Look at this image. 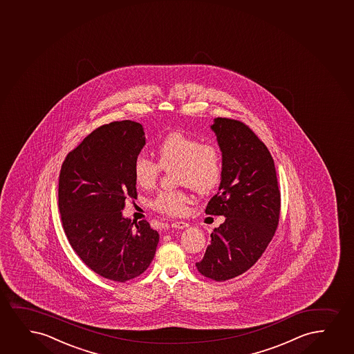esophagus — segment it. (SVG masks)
I'll use <instances>...</instances> for the list:
<instances>
[{
  "label": "esophagus",
  "instance_id": "esophagus-1",
  "mask_svg": "<svg viewBox=\"0 0 354 354\" xmlns=\"http://www.w3.org/2000/svg\"><path fill=\"white\" fill-rule=\"evenodd\" d=\"M171 227H175V229H186V227H189V224L183 222V221H179V222L171 223Z\"/></svg>",
  "mask_w": 354,
  "mask_h": 354
}]
</instances>
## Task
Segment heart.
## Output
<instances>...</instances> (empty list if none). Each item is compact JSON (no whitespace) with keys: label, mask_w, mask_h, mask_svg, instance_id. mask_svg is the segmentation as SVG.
<instances>
[{"label":"heart","mask_w":354,"mask_h":354,"mask_svg":"<svg viewBox=\"0 0 354 354\" xmlns=\"http://www.w3.org/2000/svg\"><path fill=\"white\" fill-rule=\"evenodd\" d=\"M158 163L140 155L133 162V176L142 187H151L165 171L178 168L180 185L192 188L199 194H209L218 187L223 178L222 155L217 147L203 145L189 136L174 132L167 136L156 148ZM189 196L183 191H168L153 201V209L162 214L178 216L186 212Z\"/></svg>","instance_id":"1"}]
</instances>
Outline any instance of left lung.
Here are the masks:
<instances>
[{"mask_svg": "<svg viewBox=\"0 0 354 354\" xmlns=\"http://www.w3.org/2000/svg\"><path fill=\"white\" fill-rule=\"evenodd\" d=\"M211 130L222 151L223 178L206 214L224 216L196 266L216 281L248 271L274 236L280 192L274 161L266 145L239 120L214 118Z\"/></svg>", "mask_w": 354, "mask_h": 354, "instance_id": "1", "label": "left lung"}]
</instances>
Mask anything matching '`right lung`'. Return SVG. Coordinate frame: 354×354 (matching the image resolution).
Instances as JSON below:
<instances>
[{
	"label": "right lung",
	"instance_id": "add662e5",
	"mask_svg": "<svg viewBox=\"0 0 354 354\" xmlns=\"http://www.w3.org/2000/svg\"><path fill=\"white\" fill-rule=\"evenodd\" d=\"M145 143L140 122H111L70 151L59 173L58 209L70 245L91 270L120 283L148 268L160 240L147 221L122 212L137 196L133 162Z\"/></svg>",
	"mask_w": 354,
	"mask_h": 354
}]
</instances>
